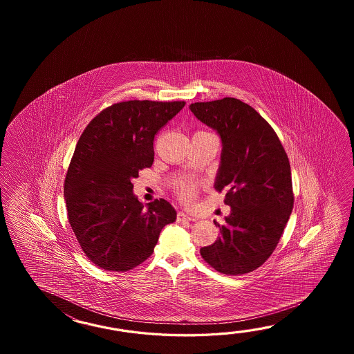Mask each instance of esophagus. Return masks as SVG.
<instances>
[{"instance_id":"esophagus-1","label":"esophagus","mask_w":354,"mask_h":354,"mask_svg":"<svg viewBox=\"0 0 354 354\" xmlns=\"http://www.w3.org/2000/svg\"><path fill=\"white\" fill-rule=\"evenodd\" d=\"M177 220H178V221H195L196 218H194L191 214L180 211V212L177 214Z\"/></svg>"}]
</instances>
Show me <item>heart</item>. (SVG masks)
<instances>
[{"label": "heart", "instance_id": "1", "mask_svg": "<svg viewBox=\"0 0 354 354\" xmlns=\"http://www.w3.org/2000/svg\"><path fill=\"white\" fill-rule=\"evenodd\" d=\"M180 195L185 200H191L195 196V185L194 183H183L180 187Z\"/></svg>", "mask_w": 354, "mask_h": 354}]
</instances>
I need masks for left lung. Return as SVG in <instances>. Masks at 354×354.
I'll return each instance as SVG.
<instances>
[{"mask_svg": "<svg viewBox=\"0 0 354 354\" xmlns=\"http://www.w3.org/2000/svg\"><path fill=\"white\" fill-rule=\"evenodd\" d=\"M189 110L221 139L215 188L232 207L218 241L200 249L203 259L224 274L254 271L279 244L294 192L286 151L271 125L248 104L233 97L195 102Z\"/></svg>", "mask_w": 354, "mask_h": 354, "instance_id": "1", "label": "left lung"}]
</instances>
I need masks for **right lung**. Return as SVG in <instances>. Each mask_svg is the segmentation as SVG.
I'll use <instances>...</instances> for the list:
<instances>
[{"mask_svg": "<svg viewBox=\"0 0 354 354\" xmlns=\"http://www.w3.org/2000/svg\"><path fill=\"white\" fill-rule=\"evenodd\" d=\"M185 101H125L86 127L68 168V220L84 254L106 271L133 270L151 257L177 212L165 198L144 207L131 180L154 160V136Z\"/></svg>", "mask_w": 354, "mask_h": 354, "instance_id": "right-lung-1", "label": "right lung"}]
</instances>
